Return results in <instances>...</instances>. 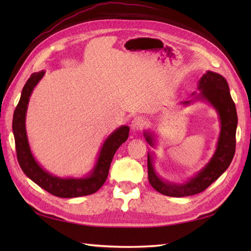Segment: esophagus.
I'll return each mask as SVG.
<instances>
[{"label":"esophagus","instance_id":"34e87169","mask_svg":"<svg viewBox=\"0 0 251 251\" xmlns=\"http://www.w3.org/2000/svg\"><path fill=\"white\" fill-rule=\"evenodd\" d=\"M145 125H146L145 117L137 116V117H135V119L132 120V122H131V129H132V130H136V131L141 130V129L143 128V127H145Z\"/></svg>","mask_w":251,"mask_h":251}]
</instances>
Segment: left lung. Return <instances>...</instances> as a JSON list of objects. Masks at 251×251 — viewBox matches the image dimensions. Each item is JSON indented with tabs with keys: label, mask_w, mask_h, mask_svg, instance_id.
Listing matches in <instances>:
<instances>
[{
	"label": "left lung",
	"mask_w": 251,
	"mask_h": 251,
	"mask_svg": "<svg viewBox=\"0 0 251 251\" xmlns=\"http://www.w3.org/2000/svg\"><path fill=\"white\" fill-rule=\"evenodd\" d=\"M199 89L201 90V98L209 101L220 115L221 132L217 150L206 167L184 184L168 183L159 179L154 172L151 154L148 153L149 182L163 195L184 197L205 191L226 172L235 154L237 113L226 78L220 74L208 71L201 78ZM185 103H189V101H185ZM146 139L151 146L153 145L151 136L146 134Z\"/></svg>",
	"instance_id": "left-lung-1"
}]
</instances>
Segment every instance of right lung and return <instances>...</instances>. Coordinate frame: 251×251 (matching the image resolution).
<instances>
[{
  "label": "right lung",
  "instance_id": "add662e5",
  "mask_svg": "<svg viewBox=\"0 0 251 251\" xmlns=\"http://www.w3.org/2000/svg\"><path fill=\"white\" fill-rule=\"evenodd\" d=\"M43 75L44 71L31 74V76L25 84L20 100L14 112L13 132L18 163L26 177H29L33 182L52 195L63 197V199H71V197L93 194L103 185L108 178L112 159H113L117 149L128 138L129 127H120L104 141L102 148H101L98 162L89 177L84 179H62L46 173L32 156L28 139H26L25 125V112L30 95Z\"/></svg>",
  "mask_w": 251,
  "mask_h": 251
}]
</instances>
